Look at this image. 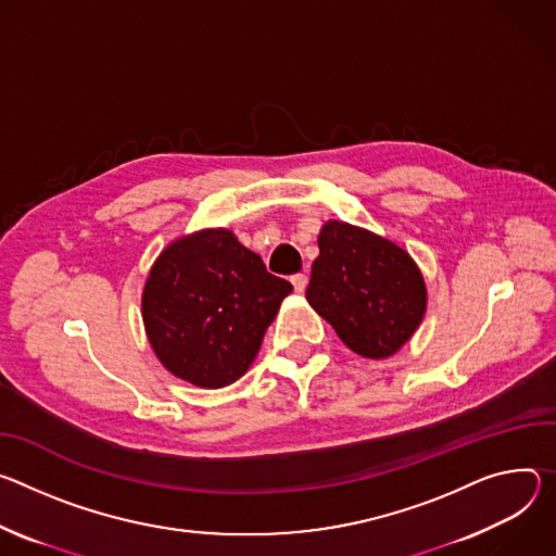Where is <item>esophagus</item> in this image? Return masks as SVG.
<instances>
[{"label":"esophagus","mask_w":556,"mask_h":556,"mask_svg":"<svg viewBox=\"0 0 556 556\" xmlns=\"http://www.w3.org/2000/svg\"><path fill=\"white\" fill-rule=\"evenodd\" d=\"M306 282H309V278H306L304 274H295V276L291 278V285H293V289H295L298 293H304V289H306Z\"/></svg>","instance_id":"esophagus-1"}]
</instances>
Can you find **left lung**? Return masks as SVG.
Returning <instances> with one entry per match:
<instances>
[{
	"instance_id": "8db88e82",
	"label": "left lung",
	"mask_w": 556,
	"mask_h": 556,
	"mask_svg": "<svg viewBox=\"0 0 556 556\" xmlns=\"http://www.w3.org/2000/svg\"><path fill=\"white\" fill-rule=\"evenodd\" d=\"M306 300L357 355L384 359L419 329L428 291L417 263L393 240L327 220Z\"/></svg>"
}]
</instances>
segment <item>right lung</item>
<instances>
[{"label": "right lung", "mask_w": 556, "mask_h": 556, "mask_svg": "<svg viewBox=\"0 0 556 556\" xmlns=\"http://www.w3.org/2000/svg\"><path fill=\"white\" fill-rule=\"evenodd\" d=\"M291 291L231 229H199L172 240L150 269L141 295L146 336L174 378L223 389L252 366Z\"/></svg>", "instance_id": "right-lung-1"}]
</instances>
